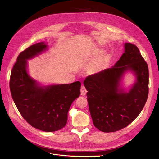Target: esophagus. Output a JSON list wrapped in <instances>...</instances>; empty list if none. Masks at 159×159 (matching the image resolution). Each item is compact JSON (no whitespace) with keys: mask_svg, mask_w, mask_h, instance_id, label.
I'll list each match as a JSON object with an SVG mask.
<instances>
[{"mask_svg":"<svg viewBox=\"0 0 159 159\" xmlns=\"http://www.w3.org/2000/svg\"><path fill=\"white\" fill-rule=\"evenodd\" d=\"M86 93H87V90H86V88H85L84 86H81V89H80V93H81V95L84 96V95H86Z\"/></svg>","mask_w":159,"mask_h":159,"instance_id":"esophagus-1","label":"esophagus"}]
</instances>
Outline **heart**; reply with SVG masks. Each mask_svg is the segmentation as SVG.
Wrapping results in <instances>:
<instances>
[{
	"label": "heart",
	"mask_w": 159,
	"mask_h": 159,
	"mask_svg": "<svg viewBox=\"0 0 159 159\" xmlns=\"http://www.w3.org/2000/svg\"><path fill=\"white\" fill-rule=\"evenodd\" d=\"M104 51L102 48L95 47L90 49L83 57V61H84V62L86 64H89L86 68L87 73L89 75L97 74L102 70L105 62V58L103 57H101ZM97 58H98V60L97 59ZM95 60L96 61H95Z\"/></svg>",
	"instance_id": "1"
}]
</instances>
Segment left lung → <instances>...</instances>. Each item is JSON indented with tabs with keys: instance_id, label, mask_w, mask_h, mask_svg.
Segmentation results:
<instances>
[{
	"instance_id": "1",
	"label": "left lung",
	"mask_w": 159,
	"mask_h": 159,
	"mask_svg": "<svg viewBox=\"0 0 159 159\" xmlns=\"http://www.w3.org/2000/svg\"><path fill=\"white\" fill-rule=\"evenodd\" d=\"M124 46V53L113 66L84 81L93 124L103 132H114L128 126L143 110L148 96V64L135 45L126 43ZM128 72L136 80L126 90L121 80Z\"/></svg>"
}]
</instances>
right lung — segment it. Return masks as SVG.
<instances>
[{
  "label": "right lung",
  "mask_w": 159,
  "mask_h": 159,
  "mask_svg": "<svg viewBox=\"0 0 159 159\" xmlns=\"http://www.w3.org/2000/svg\"><path fill=\"white\" fill-rule=\"evenodd\" d=\"M48 49V46L41 42L19 54L11 70L10 88L23 118L33 128L52 132L66 126L70 107L80 95L81 83L44 86L30 76L28 61Z\"/></svg>",
  "instance_id": "add662e5"
}]
</instances>
